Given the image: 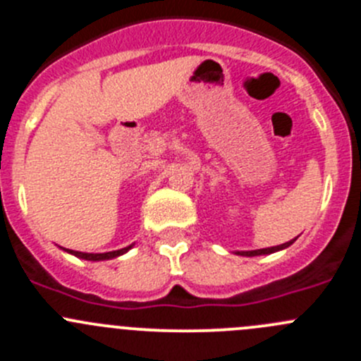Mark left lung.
<instances>
[{
  "label": "left lung",
  "mask_w": 361,
  "mask_h": 361,
  "mask_svg": "<svg viewBox=\"0 0 361 361\" xmlns=\"http://www.w3.org/2000/svg\"><path fill=\"white\" fill-rule=\"evenodd\" d=\"M294 243L289 241V243H283V245H278V246H271V248H262V250H252V252H239V255H246V257H257V255H267V253H274L278 252V250H283L287 248V246H290Z\"/></svg>",
  "instance_id": "obj_1"
}]
</instances>
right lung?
I'll list each match as a JSON object with an SVG mask.
<instances>
[{"instance_id":"obj_1","label":"right lung","mask_w":361,"mask_h":361,"mask_svg":"<svg viewBox=\"0 0 361 361\" xmlns=\"http://www.w3.org/2000/svg\"><path fill=\"white\" fill-rule=\"evenodd\" d=\"M129 248H131V246H127V248H122V250H115V252H108V253H83V252H74V250H67V252L85 260H108V259H115V257L122 255V253H126Z\"/></svg>"}]
</instances>
